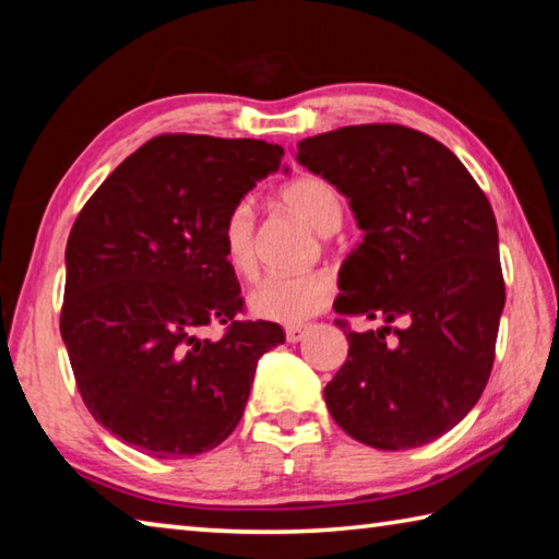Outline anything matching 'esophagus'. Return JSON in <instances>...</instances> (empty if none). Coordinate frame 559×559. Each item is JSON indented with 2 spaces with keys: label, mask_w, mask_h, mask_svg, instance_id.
Here are the masks:
<instances>
[{
  "label": "esophagus",
  "mask_w": 559,
  "mask_h": 559,
  "mask_svg": "<svg viewBox=\"0 0 559 559\" xmlns=\"http://www.w3.org/2000/svg\"><path fill=\"white\" fill-rule=\"evenodd\" d=\"M308 333V325H288L286 328V340L288 343H298V340H302V335Z\"/></svg>",
  "instance_id": "esophagus-1"
}]
</instances>
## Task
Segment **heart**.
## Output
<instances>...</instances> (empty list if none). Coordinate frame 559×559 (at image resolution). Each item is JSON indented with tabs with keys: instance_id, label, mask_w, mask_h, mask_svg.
I'll return each instance as SVG.
<instances>
[{
	"instance_id": "heart-1",
	"label": "heart",
	"mask_w": 559,
	"mask_h": 559,
	"mask_svg": "<svg viewBox=\"0 0 559 559\" xmlns=\"http://www.w3.org/2000/svg\"><path fill=\"white\" fill-rule=\"evenodd\" d=\"M278 200L290 214L306 222L320 236H328L343 224V200L328 179L300 175L278 189ZM222 253L229 269L241 278L257 273V246H253V210L241 200L229 206L219 229ZM335 293V283L323 271L300 276H273L261 281L249 296L253 316L283 325H300L323 310Z\"/></svg>"
}]
</instances>
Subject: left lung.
Instances as JSON below:
<instances>
[{"mask_svg":"<svg viewBox=\"0 0 559 559\" xmlns=\"http://www.w3.org/2000/svg\"><path fill=\"white\" fill-rule=\"evenodd\" d=\"M296 159L347 197L362 229L335 310L384 320L347 335L328 409L372 449L424 447L473 409L493 367L506 283L490 202L449 147L404 126L330 130L300 140Z\"/></svg>","mask_w":559,"mask_h":559,"instance_id":"left-lung-1","label":"left lung"}]
</instances>
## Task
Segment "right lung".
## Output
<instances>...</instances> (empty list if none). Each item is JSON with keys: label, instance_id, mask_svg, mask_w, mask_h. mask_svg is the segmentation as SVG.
<instances>
[{"label": "right lung", "instance_id": "add662e5", "mask_svg": "<svg viewBox=\"0 0 559 559\" xmlns=\"http://www.w3.org/2000/svg\"><path fill=\"white\" fill-rule=\"evenodd\" d=\"M263 140L159 135L112 169L66 243L61 337L93 419L155 459L212 451L249 402L281 325L236 320L229 206L281 167ZM227 325L219 341L199 330Z\"/></svg>", "mask_w": 559, "mask_h": 559}]
</instances>
